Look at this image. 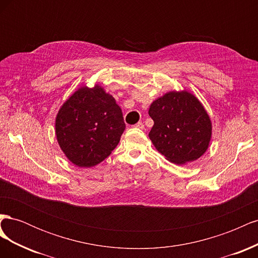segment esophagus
<instances>
[{
	"label": "esophagus",
	"instance_id": "1",
	"mask_svg": "<svg viewBox=\"0 0 258 258\" xmlns=\"http://www.w3.org/2000/svg\"><path fill=\"white\" fill-rule=\"evenodd\" d=\"M135 127H137V128H139V129H144V124H143L142 121H139L138 123L135 124Z\"/></svg>",
	"mask_w": 258,
	"mask_h": 258
}]
</instances>
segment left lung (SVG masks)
<instances>
[{
    "instance_id": "1",
    "label": "left lung",
    "mask_w": 258,
    "mask_h": 258,
    "mask_svg": "<svg viewBox=\"0 0 258 258\" xmlns=\"http://www.w3.org/2000/svg\"><path fill=\"white\" fill-rule=\"evenodd\" d=\"M148 115L154 120L148 137L169 161L184 165L206 153L212 124L205 107L191 93L168 92L154 101Z\"/></svg>"
}]
</instances>
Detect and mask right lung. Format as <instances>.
<instances>
[{
	"label": "right lung",
	"mask_w": 258,
	"mask_h": 258,
	"mask_svg": "<svg viewBox=\"0 0 258 258\" xmlns=\"http://www.w3.org/2000/svg\"><path fill=\"white\" fill-rule=\"evenodd\" d=\"M126 128L115 99L100 87H82L62 105L56 118L58 143L75 166L103 161L119 143Z\"/></svg>",
	"instance_id": "add662e5"
}]
</instances>
